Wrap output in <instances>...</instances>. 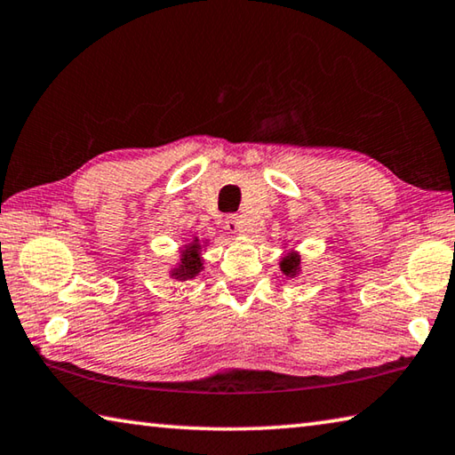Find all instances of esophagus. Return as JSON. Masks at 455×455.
Returning <instances> with one entry per match:
<instances>
[{
	"instance_id": "34e87169",
	"label": "esophagus",
	"mask_w": 455,
	"mask_h": 455,
	"mask_svg": "<svg viewBox=\"0 0 455 455\" xmlns=\"http://www.w3.org/2000/svg\"><path fill=\"white\" fill-rule=\"evenodd\" d=\"M226 229H228V232H232V234L242 232L243 226H242L240 215H234V213L228 215V218H226Z\"/></svg>"
}]
</instances>
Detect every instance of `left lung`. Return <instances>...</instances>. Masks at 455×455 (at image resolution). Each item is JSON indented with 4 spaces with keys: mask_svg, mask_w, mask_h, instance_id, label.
<instances>
[{
    "mask_svg": "<svg viewBox=\"0 0 455 455\" xmlns=\"http://www.w3.org/2000/svg\"><path fill=\"white\" fill-rule=\"evenodd\" d=\"M299 256L296 251H291V253H288V256L285 258H282V264H280V267H282V272L288 275V277H293V275H298L299 274Z\"/></svg>",
    "mask_w": 455,
    "mask_h": 455,
    "instance_id": "8db88e82",
    "label": "left lung"
}]
</instances>
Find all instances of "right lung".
<instances>
[{"label": "right lung", "instance_id": "1", "mask_svg": "<svg viewBox=\"0 0 455 455\" xmlns=\"http://www.w3.org/2000/svg\"><path fill=\"white\" fill-rule=\"evenodd\" d=\"M204 269V259H202V245L196 237L194 243H189L186 250L181 251V261L178 267L172 269V277L175 280H189V277L197 275Z\"/></svg>", "mask_w": 455, "mask_h": 455}]
</instances>
